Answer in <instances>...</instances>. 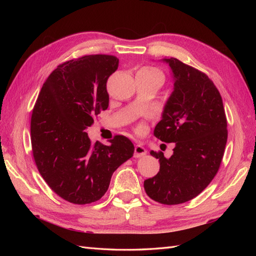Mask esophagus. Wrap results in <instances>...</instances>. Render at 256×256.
<instances>
[{"label": "esophagus", "mask_w": 256, "mask_h": 256, "mask_svg": "<svg viewBox=\"0 0 256 256\" xmlns=\"http://www.w3.org/2000/svg\"><path fill=\"white\" fill-rule=\"evenodd\" d=\"M146 150L144 148V147L141 145V144H136V147H134V157L136 158H140V157H143L146 154Z\"/></svg>", "instance_id": "esophagus-1"}]
</instances>
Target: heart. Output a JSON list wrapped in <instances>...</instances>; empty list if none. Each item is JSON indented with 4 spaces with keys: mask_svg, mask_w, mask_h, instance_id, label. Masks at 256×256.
Here are the masks:
<instances>
[{
    "mask_svg": "<svg viewBox=\"0 0 256 256\" xmlns=\"http://www.w3.org/2000/svg\"><path fill=\"white\" fill-rule=\"evenodd\" d=\"M140 70H144V72H160L158 69H156V68H152V67H143V68H141ZM161 74V72H160Z\"/></svg>",
    "mask_w": 256,
    "mask_h": 256,
    "instance_id": "obj_1",
    "label": "heart"
}]
</instances>
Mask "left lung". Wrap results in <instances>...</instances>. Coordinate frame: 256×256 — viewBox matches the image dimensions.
Here are the masks:
<instances>
[{
	"label": "left lung",
	"instance_id": "obj_1",
	"mask_svg": "<svg viewBox=\"0 0 256 256\" xmlns=\"http://www.w3.org/2000/svg\"><path fill=\"white\" fill-rule=\"evenodd\" d=\"M164 62L172 70L174 90L154 136L175 147L170 158L150 152L160 170L144 182V189L158 203L177 205L198 196L214 180L226 150L228 122L220 92L207 74L174 58Z\"/></svg>",
	"mask_w": 256,
	"mask_h": 256
}]
</instances>
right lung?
<instances>
[{
    "instance_id": "obj_1",
    "label": "right lung",
    "mask_w": 256,
    "mask_h": 256,
    "mask_svg": "<svg viewBox=\"0 0 256 256\" xmlns=\"http://www.w3.org/2000/svg\"><path fill=\"white\" fill-rule=\"evenodd\" d=\"M118 58L85 56L58 66L44 83L30 118V142L36 166L58 196L74 204L102 198L112 174L134 156L128 138L115 136L104 145L85 132L109 106L106 81Z\"/></svg>"
}]
</instances>
